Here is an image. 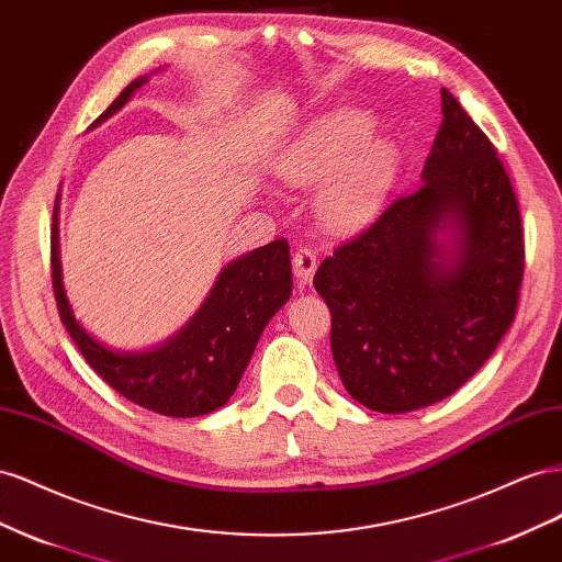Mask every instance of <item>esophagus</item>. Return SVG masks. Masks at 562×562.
I'll return each mask as SVG.
<instances>
[{
	"label": "esophagus",
	"instance_id": "esophagus-1",
	"mask_svg": "<svg viewBox=\"0 0 562 562\" xmlns=\"http://www.w3.org/2000/svg\"><path fill=\"white\" fill-rule=\"evenodd\" d=\"M317 270V256L311 247H299L294 254V278L301 284H308Z\"/></svg>",
	"mask_w": 562,
	"mask_h": 562
}]
</instances>
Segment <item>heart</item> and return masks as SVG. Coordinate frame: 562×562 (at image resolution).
Segmentation results:
<instances>
[{
    "label": "heart",
    "mask_w": 562,
    "mask_h": 562,
    "mask_svg": "<svg viewBox=\"0 0 562 562\" xmlns=\"http://www.w3.org/2000/svg\"><path fill=\"white\" fill-rule=\"evenodd\" d=\"M400 150L374 138V120L360 110H339L313 124L278 165L280 179L299 190L316 188L315 216L331 233L370 223L400 173Z\"/></svg>",
    "instance_id": "heart-1"
}]
</instances>
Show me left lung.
Returning a JSON list of instances; mask_svg holds the SVG:
<instances>
[{"instance_id":"1","label":"left lung","mask_w":562,"mask_h":562,"mask_svg":"<svg viewBox=\"0 0 562 562\" xmlns=\"http://www.w3.org/2000/svg\"><path fill=\"white\" fill-rule=\"evenodd\" d=\"M422 186L336 247L313 284L346 391L383 414L428 407L487 362L518 308V200L490 138L442 89Z\"/></svg>"}]
</instances>
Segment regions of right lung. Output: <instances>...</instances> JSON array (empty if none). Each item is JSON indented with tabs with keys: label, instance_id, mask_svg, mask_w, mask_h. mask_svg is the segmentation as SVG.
<instances>
[{
	"label": "right lung",
	"instance_id": "1",
	"mask_svg": "<svg viewBox=\"0 0 562 562\" xmlns=\"http://www.w3.org/2000/svg\"><path fill=\"white\" fill-rule=\"evenodd\" d=\"M150 75L134 79L91 126L115 115ZM52 278L58 315L93 372L132 403L176 419L210 414L228 403L268 319L292 296L290 245L286 239H272L223 268L210 296L171 339L148 350L110 348L77 323L63 290L58 198L52 233Z\"/></svg>",
	"mask_w": 562,
	"mask_h": 562
}]
</instances>
